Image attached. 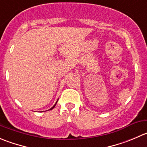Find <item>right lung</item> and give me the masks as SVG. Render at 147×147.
I'll return each instance as SVG.
<instances>
[{
  "label": "right lung",
  "instance_id": "add662e5",
  "mask_svg": "<svg viewBox=\"0 0 147 147\" xmlns=\"http://www.w3.org/2000/svg\"><path fill=\"white\" fill-rule=\"evenodd\" d=\"M57 102H57H56V103H55V105H54V106H53V107H52V108H50V109H49V110H52V109H53V108H55V105H56Z\"/></svg>",
  "mask_w": 147,
  "mask_h": 147
}]
</instances>
